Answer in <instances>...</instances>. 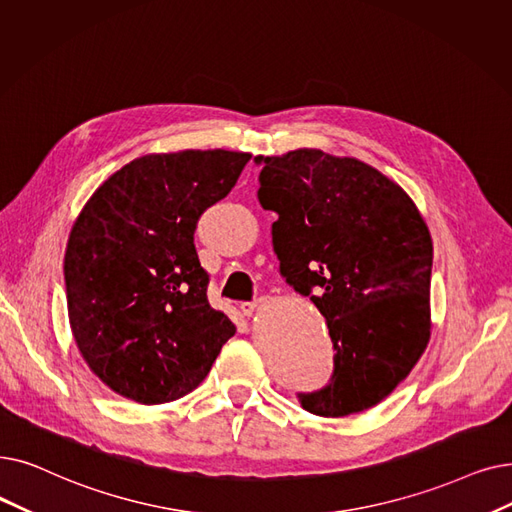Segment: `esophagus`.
Here are the masks:
<instances>
[{"label":"esophagus","instance_id":"esophagus-1","mask_svg":"<svg viewBox=\"0 0 512 512\" xmlns=\"http://www.w3.org/2000/svg\"><path fill=\"white\" fill-rule=\"evenodd\" d=\"M255 309H257V301H242L240 303V311H242L244 316H251Z\"/></svg>","mask_w":512,"mask_h":512}]
</instances>
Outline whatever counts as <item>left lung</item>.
I'll use <instances>...</instances> for the list:
<instances>
[{
  "label": "left lung",
  "mask_w": 512,
  "mask_h": 512,
  "mask_svg": "<svg viewBox=\"0 0 512 512\" xmlns=\"http://www.w3.org/2000/svg\"><path fill=\"white\" fill-rule=\"evenodd\" d=\"M280 274L328 324L335 372L301 406L339 418L385 399L431 337L433 240L412 198L374 167L299 148L257 157ZM317 295H313V291Z\"/></svg>",
  "instance_id": "obj_1"
}]
</instances>
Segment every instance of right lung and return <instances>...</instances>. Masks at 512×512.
<instances>
[{"instance_id":"right-lung-1","label":"right lung","mask_w":512,"mask_h":512,"mask_svg":"<svg viewBox=\"0 0 512 512\" xmlns=\"http://www.w3.org/2000/svg\"><path fill=\"white\" fill-rule=\"evenodd\" d=\"M249 152L182 150L127 163L92 194L64 255L66 305L87 366L154 406L203 383L232 320L209 305L194 232L228 196Z\"/></svg>"}]
</instances>
